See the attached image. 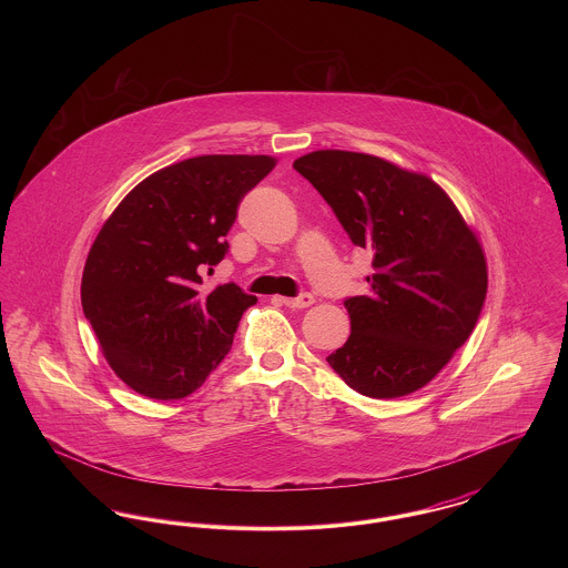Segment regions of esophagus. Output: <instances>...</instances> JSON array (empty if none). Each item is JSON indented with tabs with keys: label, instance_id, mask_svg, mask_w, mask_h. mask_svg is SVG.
<instances>
[{
	"label": "esophagus",
	"instance_id": "esophagus-1",
	"mask_svg": "<svg viewBox=\"0 0 568 568\" xmlns=\"http://www.w3.org/2000/svg\"><path fill=\"white\" fill-rule=\"evenodd\" d=\"M281 302L285 306H290V308H308L315 302V297L311 296V294H302V296L297 297H281Z\"/></svg>",
	"mask_w": 568,
	"mask_h": 568
}]
</instances>
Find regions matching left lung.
Masks as SVG:
<instances>
[{"label": "left lung", "instance_id": "left-lung-1", "mask_svg": "<svg viewBox=\"0 0 568 568\" xmlns=\"http://www.w3.org/2000/svg\"><path fill=\"white\" fill-rule=\"evenodd\" d=\"M324 195L353 244L373 253L368 296L345 302L352 334L327 355L371 398H400L430 383L466 343L487 292L475 230L424 172L338 149L294 162Z\"/></svg>", "mask_w": 568, "mask_h": 568}]
</instances>
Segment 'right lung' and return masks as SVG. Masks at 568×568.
<instances>
[{"instance_id": "add662e5", "label": "right lung", "mask_w": 568, "mask_h": 568, "mask_svg": "<svg viewBox=\"0 0 568 568\" xmlns=\"http://www.w3.org/2000/svg\"><path fill=\"white\" fill-rule=\"evenodd\" d=\"M271 155H200L140 181L102 225L82 271L84 317L125 385L155 400L195 392L227 355L257 297L234 283L202 290L244 193Z\"/></svg>"}]
</instances>
